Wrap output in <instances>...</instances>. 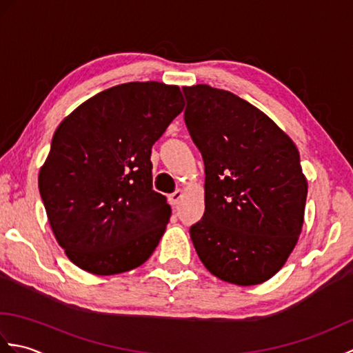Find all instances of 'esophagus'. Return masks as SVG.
Segmentation results:
<instances>
[{"mask_svg": "<svg viewBox=\"0 0 353 353\" xmlns=\"http://www.w3.org/2000/svg\"><path fill=\"white\" fill-rule=\"evenodd\" d=\"M182 197H183V191H182V190H176L174 192L170 194L168 200H170V203H171L172 206H176V205L179 203V201H181Z\"/></svg>", "mask_w": 353, "mask_h": 353, "instance_id": "1", "label": "esophagus"}]
</instances>
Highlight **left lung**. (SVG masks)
Instances as JSON below:
<instances>
[{
	"instance_id": "obj_1",
	"label": "left lung",
	"mask_w": 353,
	"mask_h": 353,
	"mask_svg": "<svg viewBox=\"0 0 353 353\" xmlns=\"http://www.w3.org/2000/svg\"><path fill=\"white\" fill-rule=\"evenodd\" d=\"M185 123L205 162V214L190 229L200 261L235 285L287 262L303 226L308 182L294 142L264 112L208 85L183 88Z\"/></svg>"
}]
</instances>
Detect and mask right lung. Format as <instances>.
Returning <instances> with one entry per match:
<instances>
[{"label":"right lung","instance_id":"obj_1","mask_svg":"<svg viewBox=\"0 0 353 353\" xmlns=\"http://www.w3.org/2000/svg\"><path fill=\"white\" fill-rule=\"evenodd\" d=\"M179 86L130 81L59 124L39 192L59 245L85 272H129L152 256L171 208L153 191L152 147L183 110Z\"/></svg>","mask_w":353,"mask_h":353}]
</instances>
